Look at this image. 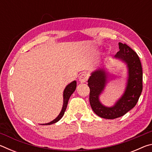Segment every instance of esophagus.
I'll return each mask as SVG.
<instances>
[{
	"mask_svg": "<svg viewBox=\"0 0 152 152\" xmlns=\"http://www.w3.org/2000/svg\"><path fill=\"white\" fill-rule=\"evenodd\" d=\"M88 79V74H82L80 76H79V81L81 82V83H84V82H86Z\"/></svg>",
	"mask_w": 152,
	"mask_h": 152,
	"instance_id": "obj_1",
	"label": "esophagus"
}]
</instances>
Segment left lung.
<instances>
[{"label":"left lung","mask_w":152,"mask_h":152,"mask_svg":"<svg viewBox=\"0 0 152 152\" xmlns=\"http://www.w3.org/2000/svg\"><path fill=\"white\" fill-rule=\"evenodd\" d=\"M119 48L120 50L114 58L126 64L128 78L124 93L113 107L104 106L99 100L100 95L108 82V73L104 68H99L92 72L88 80L89 101L92 109L98 116L104 119H116L126 114L135 106L142 92L143 72L140 58L125 43H119Z\"/></svg>","instance_id":"8db88e82"}]
</instances>
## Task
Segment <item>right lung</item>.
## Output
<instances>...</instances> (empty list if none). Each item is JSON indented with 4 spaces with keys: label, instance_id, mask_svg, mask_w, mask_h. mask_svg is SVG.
Listing matches in <instances>:
<instances>
[{
    "label": "right lung",
    "instance_id": "1",
    "mask_svg": "<svg viewBox=\"0 0 152 152\" xmlns=\"http://www.w3.org/2000/svg\"><path fill=\"white\" fill-rule=\"evenodd\" d=\"M76 80L72 82L71 83H70L66 86L65 89H64V93H63L64 102H63L62 109H61L60 113L59 114L58 116L56 117L54 120L48 123H45V124H42V125H51V124H53V123L58 122V121H60L61 119V117H63L64 113H65V111H66L67 105H68V100H69V99H70L71 95L72 94V93L74 92V91L76 90Z\"/></svg>",
    "mask_w": 152,
    "mask_h": 152
}]
</instances>
